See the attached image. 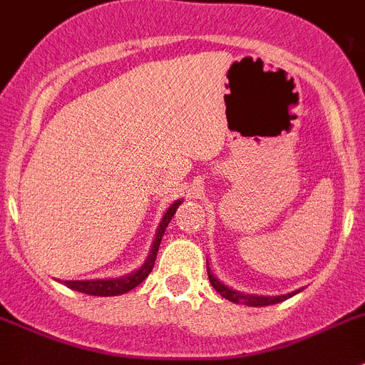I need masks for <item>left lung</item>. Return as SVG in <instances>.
Instances as JSON below:
<instances>
[{
	"label": "left lung",
	"mask_w": 365,
	"mask_h": 365,
	"mask_svg": "<svg viewBox=\"0 0 365 365\" xmlns=\"http://www.w3.org/2000/svg\"><path fill=\"white\" fill-rule=\"evenodd\" d=\"M207 275L209 281L213 284V288L220 294L222 297H226V299L233 301V303H242V305L248 307H266V305H275V303H281V301L288 299V297L296 296V294L301 292V288L294 290L290 294H283V296H257V294H244L235 290V288L227 287L226 283H222L220 279L215 277V274L209 270V262H207Z\"/></svg>",
	"instance_id": "obj_1"
}]
</instances>
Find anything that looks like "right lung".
Segmentation results:
<instances>
[{"mask_svg":"<svg viewBox=\"0 0 365 365\" xmlns=\"http://www.w3.org/2000/svg\"><path fill=\"white\" fill-rule=\"evenodd\" d=\"M182 198L176 200L174 204L169 205V209L165 211L163 217L160 220V226L156 230V237L152 240V246L148 250V255L145 259V262L139 266L138 270L130 272V274L121 275V277H110V279H84V281H64V284L71 290H77V292L82 294H90V296H121V294H126L128 290L138 287L139 283H143L145 279L148 277V274L152 272V266H154V261H156L158 250H160V242L163 239V233L169 226L170 218L174 217L176 209L182 204Z\"/></svg>","mask_w":365,"mask_h":365,"instance_id":"right-lung-1","label":"right lung"}]
</instances>
